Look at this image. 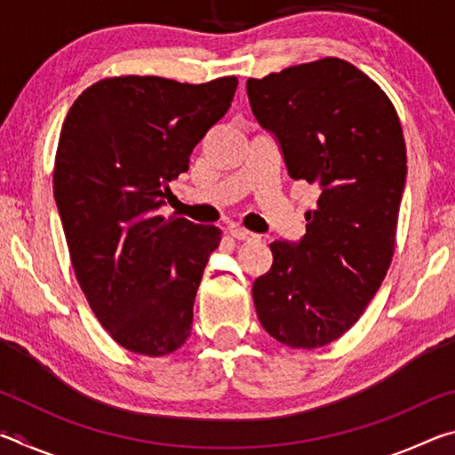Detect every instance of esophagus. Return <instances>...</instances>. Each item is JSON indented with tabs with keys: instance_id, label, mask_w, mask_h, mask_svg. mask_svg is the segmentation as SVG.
Masks as SVG:
<instances>
[{
	"instance_id": "obj_1",
	"label": "esophagus",
	"mask_w": 455,
	"mask_h": 455,
	"mask_svg": "<svg viewBox=\"0 0 455 455\" xmlns=\"http://www.w3.org/2000/svg\"><path fill=\"white\" fill-rule=\"evenodd\" d=\"M230 236L236 238V241H255V238H257L255 233H251V230L241 228V227L230 228Z\"/></svg>"
}]
</instances>
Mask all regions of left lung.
Listing matches in <instances>:
<instances>
[{
    "label": "left lung",
    "mask_w": 455,
    "mask_h": 455,
    "mask_svg": "<svg viewBox=\"0 0 455 455\" xmlns=\"http://www.w3.org/2000/svg\"><path fill=\"white\" fill-rule=\"evenodd\" d=\"M246 94L291 179L321 188L301 241L271 243V271L252 284L257 317L283 345L323 347L355 325L391 265L407 174L402 122L385 92L339 58L249 78Z\"/></svg>",
    "instance_id": "1"
}]
</instances>
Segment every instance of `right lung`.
<instances>
[{
    "label": "right lung",
    "mask_w": 455,
    "mask_h": 455,
    "mask_svg": "<svg viewBox=\"0 0 455 455\" xmlns=\"http://www.w3.org/2000/svg\"><path fill=\"white\" fill-rule=\"evenodd\" d=\"M236 84L116 76L84 90L61 126L53 198L76 279L102 327L132 353L168 355L190 335L220 228L158 211Z\"/></svg>",
    "instance_id": "right-lung-1"
}]
</instances>
